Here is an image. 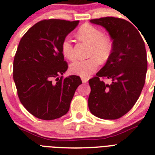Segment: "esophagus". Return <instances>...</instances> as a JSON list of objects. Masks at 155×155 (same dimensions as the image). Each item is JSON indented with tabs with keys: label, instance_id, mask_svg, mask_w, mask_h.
<instances>
[{
	"label": "esophagus",
	"instance_id": "esophagus-1",
	"mask_svg": "<svg viewBox=\"0 0 155 155\" xmlns=\"http://www.w3.org/2000/svg\"><path fill=\"white\" fill-rule=\"evenodd\" d=\"M81 79H82V82H83V83H85V82H88V78H87V77H81Z\"/></svg>",
	"mask_w": 155,
	"mask_h": 155
}]
</instances>
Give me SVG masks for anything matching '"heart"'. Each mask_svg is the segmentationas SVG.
I'll return each instance as SVG.
<instances>
[{"label": "heart", "mask_w": 155, "mask_h": 155, "mask_svg": "<svg viewBox=\"0 0 155 155\" xmlns=\"http://www.w3.org/2000/svg\"><path fill=\"white\" fill-rule=\"evenodd\" d=\"M76 35L91 45L88 51L90 58L73 63L70 70L73 74L87 77L97 70L100 61L101 62L107 61L114 49V41L110 36L103 35L99 28L88 23L81 25ZM61 52L69 61H73L76 58L73 43L68 38H64L61 43Z\"/></svg>", "instance_id": "1"}]
</instances>
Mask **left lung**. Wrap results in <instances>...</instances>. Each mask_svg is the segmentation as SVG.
<instances>
[{
	"label": "left lung",
	"instance_id": "obj_1",
	"mask_svg": "<svg viewBox=\"0 0 155 155\" xmlns=\"http://www.w3.org/2000/svg\"><path fill=\"white\" fill-rule=\"evenodd\" d=\"M109 32L114 49L106 64L88 80V108L104 120L122 117L133 108L145 82L147 54L139 30L126 19L113 16L92 19ZM104 79L111 82L106 84Z\"/></svg>",
	"mask_w": 155,
	"mask_h": 155
}]
</instances>
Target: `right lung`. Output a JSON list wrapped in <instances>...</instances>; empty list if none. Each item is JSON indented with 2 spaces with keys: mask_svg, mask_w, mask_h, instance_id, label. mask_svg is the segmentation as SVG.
Segmentation results:
<instances>
[{
  "mask_svg": "<svg viewBox=\"0 0 155 155\" xmlns=\"http://www.w3.org/2000/svg\"><path fill=\"white\" fill-rule=\"evenodd\" d=\"M78 23V20L43 19L19 41L13 60V80L22 104L38 119L51 120L65 115L82 84L75 75L59 77L68 68L61 43Z\"/></svg>",
  "mask_w": 155,
  "mask_h": 155,
  "instance_id": "right-lung-1",
  "label": "right lung"
}]
</instances>
